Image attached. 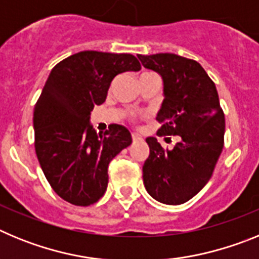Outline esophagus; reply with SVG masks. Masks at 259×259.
Here are the masks:
<instances>
[{"instance_id":"1","label":"esophagus","mask_w":259,"mask_h":259,"mask_svg":"<svg viewBox=\"0 0 259 259\" xmlns=\"http://www.w3.org/2000/svg\"><path fill=\"white\" fill-rule=\"evenodd\" d=\"M132 140L134 141L143 140V137H141V135L139 134V132H132Z\"/></svg>"}]
</instances>
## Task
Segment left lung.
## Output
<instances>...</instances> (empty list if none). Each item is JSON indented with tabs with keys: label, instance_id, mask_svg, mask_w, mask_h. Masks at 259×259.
Instances as JSON below:
<instances>
[{
	"label": "left lung",
	"instance_id": "8db88e82",
	"mask_svg": "<svg viewBox=\"0 0 259 259\" xmlns=\"http://www.w3.org/2000/svg\"><path fill=\"white\" fill-rule=\"evenodd\" d=\"M141 65L163 81V102L157 114L158 136L180 139L163 149L146 137L150 154L143 166L145 189L158 202L180 205L194 197L212 175L224 137V114L215 84L202 66L172 53L141 56Z\"/></svg>",
	"mask_w": 259,
	"mask_h": 259
}]
</instances>
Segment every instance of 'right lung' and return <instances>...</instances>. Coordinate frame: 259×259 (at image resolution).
I'll list each match as a JSON object with an SVG mask.
<instances>
[{"label":"right lung","mask_w":259,"mask_h":259,"mask_svg":"<svg viewBox=\"0 0 259 259\" xmlns=\"http://www.w3.org/2000/svg\"><path fill=\"white\" fill-rule=\"evenodd\" d=\"M140 68L132 54L85 50L50 71L33 111L35 149L47 180L67 202L89 206L104 196L107 166L132 137L119 124L97 134L91 111L104 104L116 75Z\"/></svg>","instance_id":"obj_1"}]
</instances>
